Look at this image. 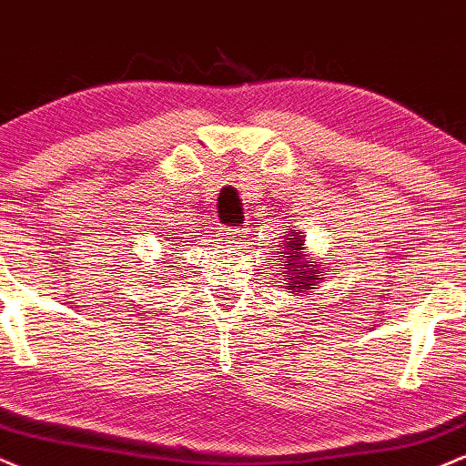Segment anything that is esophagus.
<instances>
[{
    "label": "esophagus",
    "instance_id": "obj_1",
    "mask_svg": "<svg viewBox=\"0 0 466 466\" xmlns=\"http://www.w3.org/2000/svg\"><path fill=\"white\" fill-rule=\"evenodd\" d=\"M239 238H242V231H239V228H235V227L222 228V233H219V239H222L227 247H233V244H238Z\"/></svg>",
    "mask_w": 466,
    "mask_h": 466
}]
</instances>
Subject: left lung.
Listing matches in <instances>:
<instances>
[{"label": "left lung", "instance_id": "8db88e82", "mask_svg": "<svg viewBox=\"0 0 466 466\" xmlns=\"http://www.w3.org/2000/svg\"><path fill=\"white\" fill-rule=\"evenodd\" d=\"M303 235L286 231V239L279 248L275 250V258L281 259L279 268H284L286 289L292 295H308L321 277V261H312L308 258L306 247H303Z\"/></svg>", "mask_w": 466, "mask_h": 466}]
</instances>
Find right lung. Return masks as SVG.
Segmentation results:
<instances>
[{"label": "right lung", "instance_id": "add662e5", "mask_svg": "<svg viewBox=\"0 0 466 466\" xmlns=\"http://www.w3.org/2000/svg\"><path fill=\"white\" fill-rule=\"evenodd\" d=\"M185 239H189V238H185ZM169 242H176V244H174V247H177V244H180V242H182V238H177V235L174 233V238H169ZM151 277H156V275H154V273H151Z\"/></svg>", "mask_w": 466, "mask_h": 466}]
</instances>
